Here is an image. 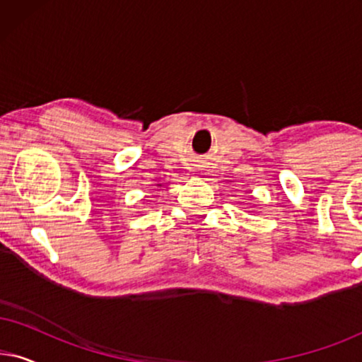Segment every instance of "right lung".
<instances>
[{"mask_svg": "<svg viewBox=\"0 0 362 362\" xmlns=\"http://www.w3.org/2000/svg\"><path fill=\"white\" fill-rule=\"evenodd\" d=\"M156 186H160V187H163V185H156Z\"/></svg>", "mask_w": 362, "mask_h": 362, "instance_id": "right-lung-1", "label": "right lung"}]
</instances>
